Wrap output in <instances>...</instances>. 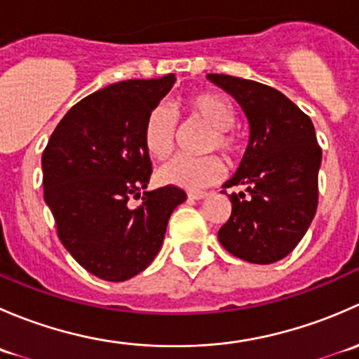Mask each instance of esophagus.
<instances>
[{
	"label": "esophagus",
	"instance_id": "esophagus-1",
	"mask_svg": "<svg viewBox=\"0 0 359 359\" xmlns=\"http://www.w3.org/2000/svg\"><path fill=\"white\" fill-rule=\"evenodd\" d=\"M187 196H189L191 200H205V198H208L210 194L205 193V191H191Z\"/></svg>",
	"mask_w": 359,
	"mask_h": 359
}]
</instances>
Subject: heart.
<instances>
[{
    "mask_svg": "<svg viewBox=\"0 0 359 359\" xmlns=\"http://www.w3.org/2000/svg\"><path fill=\"white\" fill-rule=\"evenodd\" d=\"M184 107L193 118L201 119L212 128L206 151H220L226 156H234L240 151V139L231 132L236 121V109L226 95L215 92L194 93L184 100ZM175 118L166 107L156 106L147 114L142 137L146 149L153 156L163 159L172 153L175 146ZM224 172V163L217 156H177L158 170V177L163 184L170 186L201 189L222 179Z\"/></svg>",
    "mask_w": 359,
    "mask_h": 359,
    "instance_id": "heart-1",
    "label": "heart"
}]
</instances>
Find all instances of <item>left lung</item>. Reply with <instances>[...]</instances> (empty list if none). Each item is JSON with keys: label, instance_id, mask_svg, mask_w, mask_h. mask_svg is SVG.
Segmentation results:
<instances>
[{"label": "left lung", "instance_id": "1", "mask_svg": "<svg viewBox=\"0 0 359 359\" xmlns=\"http://www.w3.org/2000/svg\"><path fill=\"white\" fill-rule=\"evenodd\" d=\"M206 78L236 99L250 125L240 168L224 187L231 217L219 229L229 253L252 264L287 257L309 229L318 206L321 147L313 121L276 88L227 74Z\"/></svg>", "mask_w": 359, "mask_h": 359}]
</instances>
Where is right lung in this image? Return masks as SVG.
Here are the masks:
<instances>
[{
  "mask_svg": "<svg viewBox=\"0 0 359 359\" xmlns=\"http://www.w3.org/2000/svg\"><path fill=\"white\" fill-rule=\"evenodd\" d=\"M175 74L128 79L79 100L43 151V189L57 234L76 262L106 281H126L158 255L168 219L186 201L180 187L140 191L153 165L144 144L147 114Z\"/></svg>",
  "mask_w": 359,
  "mask_h": 359,
  "instance_id": "1",
  "label": "right lung"
}]
</instances>
